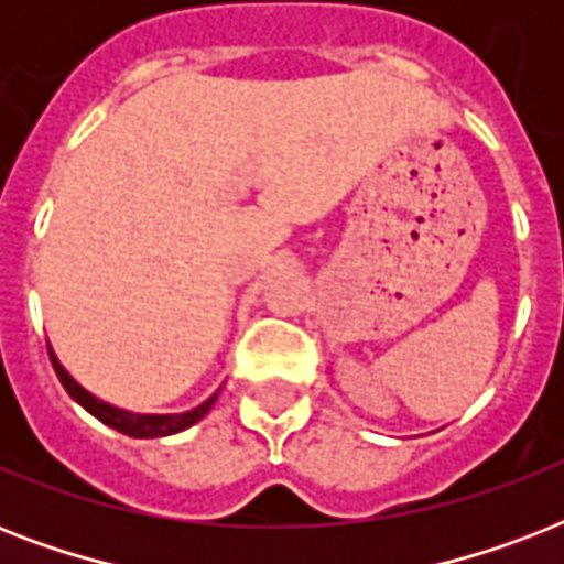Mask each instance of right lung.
Returning <instances> with one entry per match:
<instances>
[{"instance_id": "1", "label": "right lung", "mask_w": 564, "mask_h": 564, "mask_svg": "<svg viewBox=\"0 0 564 564\" xmlns=\"http://www.w3.org/2000/svg\"><path fill=\"white\" fill-rule=\"evenodd\" d=\"M48 357H52L57 380L64 383V389L69 392V398H73L75 403H82L93 419H99L101 424H108V427L119 430V433H126V436L131 438H163V436H172V433H181V430L193 427L195 421H202L204 415L210 412V406L216 403V398H219L221 392V389H216L207 401L198 403V406H193V410L187 412H166V415H161V412H131L117 406V403L101 401V398H96L93 392H87V389H84V386L78 383V380H75L64 366H61L57 354L52 351V345H48Z\"/></svg>"}]
</instances>
